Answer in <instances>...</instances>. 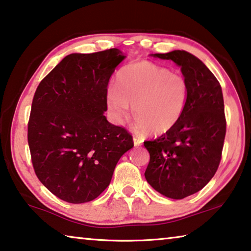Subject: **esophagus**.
Here are the masks:
<instances>
[{"label": "esophagus", "instance_id": "34e87169", "mask_svg": "<svg viewBox=\"0 0 251 251\" xmlns=\"http://www.w3.org/2000/svg\"><path fill=\"white\" fill-rule=\"evenodd\" d=\"M133 141H134V145H135V146H140V145H142V143H143L142 138L137 137V136H134V137H133Z\"/></svg>", "mask_w": 251, "mask_h": 251}]
</instances>
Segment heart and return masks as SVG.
Returning <instances> with one entry per match:
<instances>
[{
    "label": "heart",
    "mask_w": 251,
    "mask_h": 251,
    "mask_svg": "<svg viewBox=\"0 0 251 251\" xmlns=\"http://www.w3.org/2000/svg\"><path fill=\"white\" fill-rule=\"evenodd\" d=\"M189 83L181 74L150 61L134 62L117 75L116 87L107 90V108L111 119L123 124L130 114L138 128L161 135L176 126L189 102Z\"/></svg>",
    "instance_id": "b5f03b06"
}]
</instances>
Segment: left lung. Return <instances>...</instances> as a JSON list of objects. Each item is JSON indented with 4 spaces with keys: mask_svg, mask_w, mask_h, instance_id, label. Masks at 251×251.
Instances as JSON below:
<instances>
[{
    "mask_svg": "<svg viewBox=\"0 0 251 251\" xmlns=\"http://www.w3.org/2000/svg\"><path fill=\"white\" fill-rule=\"evenodd\" d=\"M152 55L176 62L189 83V102L177 124L156 140L144 142L150 153L146 181L163 196L180 200L204 188L220 164L224 96L214 75L193 54L174 50Z\"/></svg>",
    "mask_w": 251,
    "mask_h": 251,
    "instance_id": "left-lung-1",
    "label": "left lung"
}]
</instances>
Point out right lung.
Wrapping results in <instances>:
<instances>
[{
  "instance_id": "1",
  "label": "right lung",
  "mask_w": 251,
  "mask_h": 251,
  "mask_svg": "<svg viewBox=\"0 0 251 251\" xmlns=\"http://www.w3.org/2000/svg\"><path fill=\"white\" fill-rule=\"evenodd\" d=\"M125 58L116 48L71 53L35 90L27 124L34 172L69 203L96 199L109 185L119 158L134 146L132 135L104 115L110 75Z\"/></svg>"
}]
</instances>
